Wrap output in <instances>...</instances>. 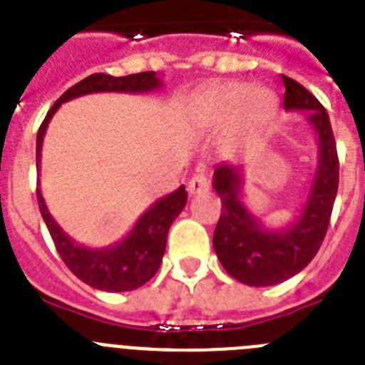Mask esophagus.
Listing matches in <instances>:
<instances>
[{
    "label": "esophagus",
    "mask_w": 365,
    "mask_h": 365,
    "mask_svg": "<svg viewBox=\"0 0 365 365\" xmlns=\"http://www.w3.org/2000/svg\"><path fill=\"white\" fill-rule=\"evenodd\" d=\"M208 192V180L202 173H197V175H193L188 182V193L190 195H197V193Z\"/></svg>",
    "instance_id": "1"
}]
</instances>
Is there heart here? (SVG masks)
<instances>
[{"label": "heart", "instance_id": "b5f03b06", "mask_svg": "<svg viewBox=\"0 0 365 365\" xmlns=\"http://www.w3.org/2000/svg\"><path fill=\"white\" fill-rule=\"evenodd\" d=\"M276 106V96L265 87H245L240 83L221 87L206 100L202 113L210 120H222L234 109H241L243 118L267 117Z\"/></svg>", "mask_w": 365, "mask_h": 365}]
</instances>
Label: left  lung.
Wrapping results in <instances>:
<instances>
[{
    "label": "left lung",
    "instance_id": "left-lung-1",
    "mask_svg": "<svg viewBox=\"0 0 365 365\" xmlns=\"http://www.w3.org/2000/svg\"><path fill=\"white\" fill-rule=\"evenodd\" d=\"M285 111H305L318 137V166L307 201L292 225L267 228L243 202V164L221 163L214 172L215 192L221 197V217L214 232V248L222 269L250 287L278 285L312 261L327 234L338 192V155L333 128L324 106L302 83L282 76Z\"/></svg>",
    "mask_w": 365,
    "mask_h": 365
}]
</instances>
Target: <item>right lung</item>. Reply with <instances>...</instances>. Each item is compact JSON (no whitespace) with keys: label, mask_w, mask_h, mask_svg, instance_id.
Here are the masks:
<instances>
[{"label":"right lung","mask_w":365,"mask_h":365,"mask_svg":"<svg viewBox=\"0 0 365 365\" xmlns=\"http://www.w3.org/2000/svg\"><path fill=\"white\" fill-rule=\"evenodd\" d=\"M159 87H163V80L159 78V74L155 71L128 74V76L95 73L83 78L82 82L74 83L54 102V106L47 113V117L41 122L40 130H38V172H40L41 144H43L45 131H47V125H49L53 115L63 102H69V100L83 95H91V93H150L159 89ZM36 195L41 217L49 228L54 247H56L63 263L83 283H87L93 289L108 292L133 291V289L143 287L144 283L153 278L155 272L160 267L164 250H166L168 230H170L177 215L182 212V208L186 206V199H188L185 186H180L175 192L168 193L159 201H155L138 217L135 227L131 228V232L125 235L124 240L104 248H89L76 243L54 221L53 215L47 210L43 195H41L40 180H38Z\"/></svg>","instance_id":"right-lung-1"}]
</instances>
